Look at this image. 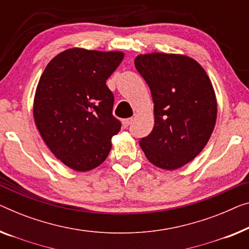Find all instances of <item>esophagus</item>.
<instances>
[{"mask_svg": "<svg viewBox=\"0 0 249 249\" xmlns=\"http://www.w3.org/2000/svg\"><path fill=\"white\" fill-rule=\"evenodd\" d=\"M132 121H133L132 118H126V120H123V121H122V125H123V127H124V128L128 127V126L131 125Z\"/></svg>", "mask_w": 249, "mask_h": 249, "instance_id": "1", "label": "esophagus"}]
</instances>
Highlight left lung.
Segmentation results:
<instances>
[{
    "label": "left lung",
    "mask_w": 249,
    "mask_h": 249,
    "mask_svg": "<svg viewBox=\"0 0 249 249\" xmlns=\"http://www.w3.org/2000/svg\"><path fill=\"white\" fill-rule=\"evenodd\" d=\"M134 64L154 103V127L140 146L158 168L180 169L203 150L216 125L217 98L210 78L185 54H139Z\"/></svg>",
    "instance_id": "left-lung-1"
}]
</instances>
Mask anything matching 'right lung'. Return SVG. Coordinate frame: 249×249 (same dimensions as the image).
Returning a JSON list of instances; mask_svg holds the SVG:
<instances>
[{
	"label": "right lung",
	"instance_id": "1",
	"mask_svg": "<svg viewBox=\"0 0 249 249\" xmlns=\"http://www.w3.org/2000/svg\"><path fill=\"white\" fill-rule=\"evenodd\" d=\"M123 59L122 51L70 48L51 59L40 77L33 99L36 126L54 157L75 171L101 165L120 132L106 80Z\"/></svg>",
	"mask_w": 249,
	"mask_h": 249
}]
</instances>
